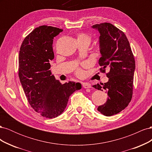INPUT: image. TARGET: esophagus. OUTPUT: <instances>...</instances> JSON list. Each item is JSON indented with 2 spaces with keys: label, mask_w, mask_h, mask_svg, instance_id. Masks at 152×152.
<instances>
[{
  "label": "esophagus",
  "mask_w": 152,
  "mask_h": 152,
  "mask_svg": "<svg viewBox=\"0 0 152 152\" xmlns=\"http://www.w3.org/2000/svg\"><path fill=\"white\" fill-rule=\"evenodd\" d=\"M82 86H83V87H84V88H85V89H88V88H91V84L87 83V82L83 83V84H82Z\"/></svg>",
  "instance_id": "obj_1"
}]
</instances>
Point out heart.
Returning a JSON list of instances; mask_svg holds the SVG:
<instances>
[{"label":"heart","mask_w":152,"mask_h":152,"mask_svg":"<svg viewBox=\"0 0 152 152\" xmlns=\"http://www.w3.org/2000/svg\"><path fill=\"white\" fill-rule=\"evenodd\" d=\"M91 40V37L86 34H84V33H80L77 36V42H86L88 44H90ZM75 73L76 75L78 77H81L83 75V71L81 68H77L75 70Z\"/></svg>","instance_id":"1"}]
</instances>
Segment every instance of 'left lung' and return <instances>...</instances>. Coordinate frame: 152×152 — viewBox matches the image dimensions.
I'll return each mask as SVG.
<instances>
[{"mask_svg":"<svg viewBox=\"0 0 152 152\" xmlns=\"http://www.w3.org/2000/svg\"><path fill=\"white\" fill-rule=\"evenodd\" d=\"M92 27L100 34V71L105 73L106 68L110 69L107 73L108 81L93 86L98 90H106L108 94L107 102L99 106L98 110L105 116H112L125 109L132 99L134 55L126 35L112 24L103 23Z\"/></svg>","mask_w":152,"mask_h":152,"instance_id":"8db88e82","label":"left lung"}]
</instances>
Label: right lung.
I'll use <instances>...</instances> for the list:
<instances>
[{
  "instance_id": "add662e5",
  "label": "right lung",
  "mask_w": 152,
  "mask_h": 152,
  "mask_svg": "<svg viewBox=\"0 0 152 152\" xmlns=\"http://www.w3.org/2000/svg\"><path fill=\"white\" fill-rule=\"evenodd\" d=\"M62 31L46 25L35 28L23 41L18 59V75L30 105L49 118L61 115L70 95L82 87L79 82L61 84L49 70L54 57L53 39Z\"/></svg>"
}]
</instances>
